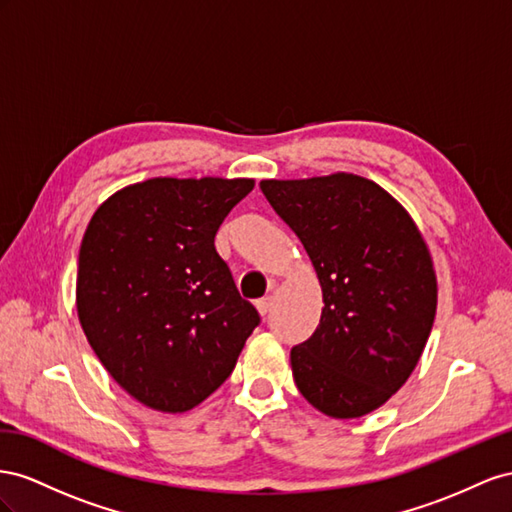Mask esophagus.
<instances>
[{
	"label": "esophagus",
	"mask_w": 512,
	"mask_h": 512,
	"mask_svg": "<svg viewBox=\"0 0 512 512\" xmlns=\"http://www.w3.org/2000/svg\"><path fill=\"white\" fill-rule=\"evenodd\" d=\"M270 309H272V298H261V300H257V311H259V315H268L270 313Z\"/></svg>",
	"instance_id": "esophagus-1"
}]
</instances>
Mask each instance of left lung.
<instances>
[{"instance_id":"1","label":"left lung","mask_w":512,"mask_h":512,"mask_svg":"<svg viewBox=\"0 0 512 512\" xmlns=\"http://www.w3.org/2000/svg\"><path fill=\"white\" fill-rule=\"evenodd\" d=\"M259 188L302 242L324 294L317 330L291 347L298 390L332 418L377 410L412 375L433 326L425 240L382 186L354 173Z\"/></svg>"}]
</instances>
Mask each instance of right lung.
<instances>
[{
  "label": "right lung",
  "mask_w": 512,
  "mask_h": 512,
  "mask_svg": "<svg viewBox=\"0 0 512 512\" xmlns=\"http://www.w3.org/2000/svg\"><path fill=\"white\" fill-rule=\"evenodd\" d=\"M253 180L154 178L92 216L77 311L102 367L160 412L193 410L231 375L259 326L214 238Z\"/></svg>",
  "instance_id": "right-lung-1"
}]
</instances>
